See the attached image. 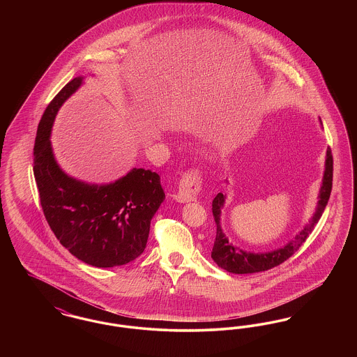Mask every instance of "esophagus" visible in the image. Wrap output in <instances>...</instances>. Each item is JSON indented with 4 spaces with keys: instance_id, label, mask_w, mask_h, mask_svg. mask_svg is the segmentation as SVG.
<instances>
[{
    "instance_id": "1",
    "label": "esophagus",
    "mask_w": 357,
    "mask_h": 357,
    "mask_svg": "<svg viewBox=\"0 0 357 357\" xmlns=\"http://www.w3.org/2000/svg\"><path fill=\"white\" fill-rule=\"evenodd\" d=\"M202 185V178L198 170H188L185 172L179 181L178 191L174 195V199L181 204L195 201Z\"/></svg>"
}]
</instances>
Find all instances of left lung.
Returning <instances> with one entry per match:
<instances>
[{
	"label": "left lung",
	"instance_id": "8db88e82",
	"mask_svg": "<svg viewBox=\"0 0 357 357\" xmlns=\"http://www.w3.org/2000/svg\"><path fill=\"white\" fill-rule=\"evenodd\" d=\"M332 181H333V158H332L331 149H328L326 158H325L323 185L320 188L316 213L313 214L312 220L305 227L294 237V239L289 241L284 248L275 249L268 253L245 252L237 246H234L231 242H229L221 227V210L225 204V195L220 192L213 201V215L217 225V236L214 241L211 258L222 269L229 273H236V274L265 272L274 266H278L280 264L287 261L289 257L294 255V252H297V249L305 242L306 238L312 233L316 223L321 218L325 206L331 197Z\"/></svg>",
	"mask_w": 357,
	"mask_h": 357
}]
</instances>
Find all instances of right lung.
Segmentation results:
<instances>
[{
  "instance_id": "add662e5",
  "label": "right lung",
  "mask_w": 357,
  "mask_h": 357,
  "mask_svg": "<svg viewBox=\"0 0 357 357\" xmlns=\"http://www.w3.org/2000/svg\"><path fill=\"white\" fill-rule=\"evenodd\" d=\"M83 84L75 77L52 100L34 140V179L52 231L69 253L96 268L134 261L146 249L153 214L165 201L160 176L132 169L114 183L88 185L61 170L52 151L59 108Z\"/></svg>"
}]
</instances>
